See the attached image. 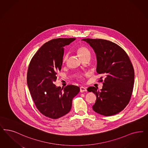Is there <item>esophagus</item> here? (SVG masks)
I'll return each mask as SVG.
<instances>
[{
  "instance_id": "esophagus-1",
  "label": "esophagus",
  "mask_w": 148,
  "mask_h": 148,
  "mask_svg": "<svg viewBox=\"0 0 148 148\" xmlns=\"http://www.w3.org/2000/svg\"><path fill=\"white\" fill-rule=\"evenodd\" d=\"M86 91H87V90H86V87H83V86H81L80 87V91L81 92H83Z\"/></svg>"
}]
</instances>
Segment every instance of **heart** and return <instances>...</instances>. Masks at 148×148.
I'll return each mask as SVG.
<instances>
[{
    "label": "heart",
    "instance_id": "b5f03b06",
    "mask_svg": "<svg viewBox=\"0 0 148 148\" xmlns=\"http://www.w3.org/2000/svg\"><path fill=\"white\" fill-rule=\"evenodd\" d=\"M77 52L81 59H83L84 58L87 57H90V51H89V49L88 48L86 47L85 46L78 47L77 49ZM67 58H68L67 54H65L63 56L62 60V63H65V62H66Z\"/></svg>",
    "mask_w": 148,
    "mask_h": 148
}]
</instances>
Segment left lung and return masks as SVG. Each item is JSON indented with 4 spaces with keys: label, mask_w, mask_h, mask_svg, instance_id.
<instances>
[{
    "label": "left lung",
    "mask_w": 148,
    "mask_h": 148,
    "mask_svg": "<svg viewBox=\"0 0 148 148\" xmlns=\"http://www.w3.org/2000/svg\"><path fill=\"white\" fill-rule=\"evenodd\" d=\"M96 55V72L105 75L102 89L90 86L96 96L92 110L105 116L116 114L128 105L132 95L134 72L129 56L118 45L103 39L84 38ZM102 77L100 81L102 82Z\"/></svg>",
    "instance_id": "8db88e82"
}]
</instances>
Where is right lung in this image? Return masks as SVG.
Instances as JSON below:
<instances>
[{
	"label": "right lung",
	"mask_w": 148,
	"mask_h": 148,
	"mask_svg": "<svg viewBox=\"0 0 148 148\" xmlns=\"http://www.w3.org/2000/svg\"><path fill=\"white\" fill-rule=\"evenodd\" d=\"M75 40L56 38L45 43L29 65L27 81L33 100L38 110L51 119H58L68 113L73 97L80 91L77 86L61 88L54 84L58 72L62 69L64 47Z\"/></svg>",
	"instance_id": "add662e5"
}]
</instances>
